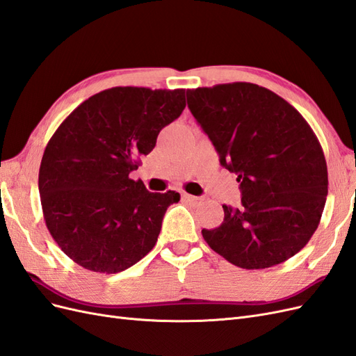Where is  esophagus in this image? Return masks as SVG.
Listing matches in <instances>:
<instances>
[{
	"mask_svg": "<svg viewBox=\"0 0 356 356\" xmlns=\"http://www.w3.org/2000/svg\"><path fill=\"white\" fill-rule=\"evenodd\" d=\"M182 200L186 202H190L191 204H199L203 202V197H199V196H191V195H187V193H182Z\"/></svg>",
	"mask_w": 356,
	"mask_h": 356,
	"instance_id": "34e87169",
	"label": "esophagus"
}]
</instances>
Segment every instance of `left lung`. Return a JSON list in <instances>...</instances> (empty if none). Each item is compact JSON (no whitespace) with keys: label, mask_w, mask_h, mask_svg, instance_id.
Returning <instances> with one entry per match:
<instances>
[{"label":"left lung","mask_w":356,"mask_h":356,"mask_svg":"<svg viewBox=\"0 0 356 356\" xmlns=\"http://www.w3.org/2000/svg\"><path fill=\"white\" fill-rule=\"evenodd\" d=\"M187 104L241 182V208L222 204L220 227L202 230L211 250L248 270L303 250L328 195L325 156L303 115L275 92L242 81L187 90Z\"/></svg>","instance_id":"left-lung-1"}]
</instances>
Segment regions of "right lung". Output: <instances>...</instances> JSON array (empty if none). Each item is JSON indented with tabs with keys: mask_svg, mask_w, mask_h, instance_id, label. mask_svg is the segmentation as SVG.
<instances>
[{
	"mask_svg": "<svg viewBox=\"0 0 356 356\" xmlns=\"http://www.w3.org/2000/svg\"><path fill=\"white\" fill-rule=\"evenodd\" d=\"M184 108L186 89L111 88L56 129L41 159L38 190L51 238L74 263L110 275L153 250L179 193H152L129 174Z\"/></svg>",
	"mask_w": 356,
	"mask_h": 356,
	"instance_id": "add662e5",
	"label": "right lung"
}]
</instances>
